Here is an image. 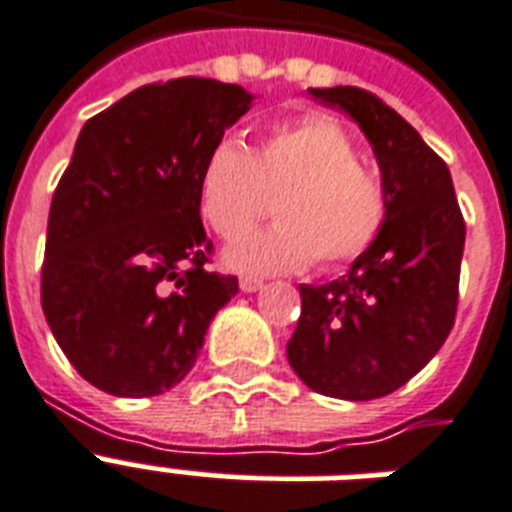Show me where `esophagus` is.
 Masks as SVG:
<instances>
[{"label": "esophagus", "mask_w": 512, "mask_h": 512, "mask_svg": "<svg viewBox=\"0 0 512 512\" xmlns=\"http://www.w3.org/2000/svg\"><path fill=\"white\" fill-rule=\"evenodd\" d=\"M239 287L241 292H257V289L263 287V279H257V276H241Z\"/></svg>", "instance_id": "1"}]
</instances>
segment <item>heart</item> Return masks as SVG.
Listing matches in <instances>:
<instances>
[{"label": "heart", "instance_id": "1", "mask_svg": "<svg viewBox=\"0 0 512 512\" xmlns=\"http://www.w3.org/2000/svg\"><path fill=\"white\" fill-rule=\"evenodd\" d=\"M279 223L249 233L225 260L236 271L287 273L364 255L388 215L385 185L358 162L350 132L329 114L271 124L252 154L239 140L209 148L199 172V212L220 239H239L263 215L268 193Z\"/></svg>", "mask_w": 512, "mask_h": 512}]
</instances>
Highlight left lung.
<instances>
[{
	"mask_svg": "<svg viewBox=\"0 0 512 512\" xmlns=\"http://www.w3.org/2000/svg\"><path fill=\"white\" fill-rule=\"evenodd\" d=\"M311 95L340 106L364 130L388 215L345 276L300 287L303 311L287 358L321 396L369 401L412 380L452 332L465 220L446 162L388 103L361 87Z\"/></svg>",
	"mask_w": 512,
	"mask_h": 512,
	"instance_id": "1",
	"label": "left lung"
}]
</instances>
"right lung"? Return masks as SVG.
<instances>
[{
  "mask_svg": "<svg viewBox=\"0 0 512 512\" xmlns=\"http://www.w3.org/2000/svg\"><path fill=\"white\" fill-rule=\"evenodd\" d=\"M249 106L239 84L180 76L132 90L79 132L50 204L42 311L95 388L170 390L239 292L236 276L207 268L199 172Z\"/></svg>",
  "mask_w": 512,
  "mask_h": 512,
  "instance_id": "add662e5",
  "label": "right lung"
}]
</instances>
